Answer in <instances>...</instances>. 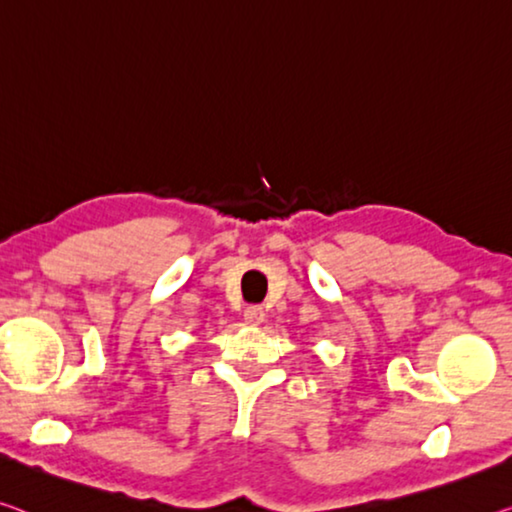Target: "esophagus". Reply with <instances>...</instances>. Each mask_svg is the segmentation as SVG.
I'll return each mask as SVG.
<instances>
[{"mask_svg":"<svg viewBox=\"0 0 512 512\" xmlns=\"http://www.w3.org/2000/svg\"><path fill=\"white\" fill-rule=\"evenodd\" d=\"M245 320H247V325H261V322L265 320V311H263V306H258V304H251V306H247L245 309Z\"/></svg>","mask_w":512,"mask_h":512,"instance_id":"obj_1","label":"esophagus"}]
</instances>
